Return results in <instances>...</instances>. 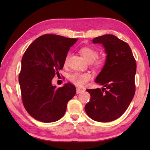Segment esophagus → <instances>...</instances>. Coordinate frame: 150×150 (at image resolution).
<instances>
[{
  "instance_id": "obj_1",
  "label": "esophagus",
  "mask_w": 150,
  "mask_h": 150,
  "mask_svg": "<svg viewBox=\"0 0 150 150\" xmlns=\"http://www.w3.org/2000/svg\"><path fill=\"white\" fill-rule=\"evenodd\" d=\"M84 91V89L82 88H76V92L77 93H82Z\"/></svg>"
}]
</instances>
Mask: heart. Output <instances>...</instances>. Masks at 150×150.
Returning <instances> with one entry per match:
<instances>
[{
  "instance_id": "1",
  "label": "heart",
  "mask_w": 150,
  "mask_h": 150,
  "mask_svg": "<svg viewBox=\"0 0 150 150\" xmlns=\"http://www.w3.org/2000/svg\"><path fill=\"white\" fill-rule=\"evenodd\" d=\"M80 53L82 54L86 60L91 63L97 69L104 66L106 63V57L105 56H98V51L92 47L84 46L79 49ZM70 53L68 52L65 57L64 63L66 65L69 61ZM91 78V74L89 72H75L69 76V80L73 84L82 86L87 83Z\"/></svg>"
}]
</instances>
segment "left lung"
I'll list each match as a JSON object with an SVG mask.
<instances>
[{
	"label": "left lung",
	"instance_id": "obj_1",
	"mask_svg": "<svg viewBox=\"0 0 150 150\" xmlns=\"http://www.w3.org/2000/svg\"><path fill=\"white\" fill-rule=\"evenodd\" d=\"M102 44L107 53L106 63L95 80L102 89H88L91 95L85 106L87 115L94 121L110 122L123 114L135 93L137 63L129 45L112 34L93 40Z\"/></svg>",
	"mask_w": 150,
	"mask_h": 150
}]
</instances>
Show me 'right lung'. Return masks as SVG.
<instances>
[{"mask_svg": "<svg viewBox=\"0 0 150 150\" xmlns=\"http://www.w3.org/2000/svg\"><path fill=\"white\" fill-rule=\"evenodd\" d=\"M78 39L56 34H44L26 49L19 75L22 101L29 114L44 122L60 120L67 104L74 96L75 86L67 83L57 88L52 79L64 66L70 47Z\"/></svg>", "mask_w": 150, "mask_h": 150, "instance_id": "obj_1", "label": "right lung"}]
</instances>
